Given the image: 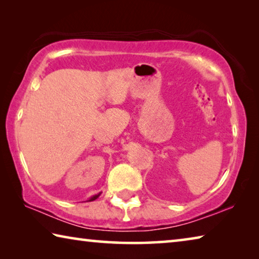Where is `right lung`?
<instances>
[{"label": "right lung", "instance_id": "right-lung-1", "mask_svg": "<svg viewBox=\"0 0 259 259\" xmlns=\"http://www.w3.org/2000/svg\"><path fill=\"white\" fill-rule=\"evenodd\" d=\"M99 196H100V193H99V194H95V196H93V197H92V198H91V199H90V200H89V201H93V200H95V199H97V198H98V197H99Z\"/></svg>", "mask_w": 259, "mask_h": 259}]
</instances>
